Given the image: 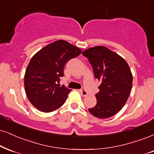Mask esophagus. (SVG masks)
Returning a JSON list of instances; mask_svg holds the SVG:
<instances>
[{
    "label": "esophagus",
    "instance_id": "1",
    "mask_svg": "<svg viewBox=\"0 0 154 154\" xmlns=\"http://www.w3.org/2000/svg\"><path fill=\"white\" fill-rule=\"evenodd\" d=\"M79 92L81 93V96H83V97H84V96H88V92H87L85 89H81V90L79 91Z\"/></svg>",
    "mask_w": 154,
    "mask_h": 154
}]
</instances>
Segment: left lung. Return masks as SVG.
I'll list each match as a JSON object with an SVG mask.
<instances>
[{"label": "left lung", "instance_id": "1", "mask_svg": "<svg viewBox=\"0 0 154 154\" xmlns=\"http://www.w3.org/2000/svg\"><path fill=\"white\" fill-rule=\"evenodd\" d=\"M88 59L94 76L101 83L96 95L97 103L88 109L98 119H108L119 112L126 103L132 88L133 75L124 58L103 45L82 53Z\"/></svg>", "mask_w": 154, "mask_h": 154}]
</instances>
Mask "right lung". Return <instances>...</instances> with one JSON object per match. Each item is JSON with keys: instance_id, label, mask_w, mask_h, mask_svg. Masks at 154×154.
<instances>
[{"instance_id": "right-lung-1", "label": "right lung", "mask_w": 154, "mask_h": 154, "mask_svg": "<svg viewBox=\"0 0 154 154\" xmlns=\"http://www.w3.org/2000/svg\"><path fill=\"white\" fill-rule=\"evenodd\" d=\"M81 52V49L67 41L58 40L43 47L32 57L25 73L24 86L34 107L49 113L65 103L71 90L57 83L63 76L68 60Z\"/></svg>"}]
</instances>
